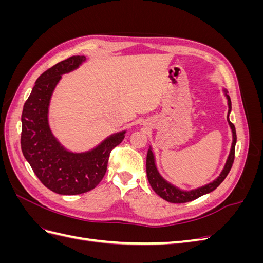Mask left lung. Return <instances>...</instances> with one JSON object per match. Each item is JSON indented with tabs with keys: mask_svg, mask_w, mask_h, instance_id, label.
Here are the masks:
<instances>
[{
	"mask_svg": "<svg viewBox=\"0 0 263 263\" xmlns=\"http://www.w3.org/2000/svg\"><path fill=\"white\" fill-rule=\"evenodd\" d=\"M227 97V101H228V114L230 113V109H232V101H230L229 95L226 94ZM227 121L232 127V130H233V145H232V149H230V154L229 157L227 159V162L225 164V168L224 170L221 171L220 176L213 181L212 183H209V184H206L202 187H198L196 190H192V191H181L179 189H177L176 186L171 185L170 183H168L166 181H164L160 174L158 173L157 168H156V164H155V158H154V154L151 149L148 150V154H147V160H146V171H147V177H148V181L150 183L151 187L155 191V192L162 197L163 200L168 201L170 203H186V202H191V201H194L196 198H198L200 196L204 195V194H208L212 191H214L216 189L220 183L225 180V178L227 177V174L229 173L230 169H232L233 163H234V159H235V146H236V141H237V135H236V128L234 124L229 121V118L227 116Z\"/></svg>",
	"mask_w": 263,
	"mask_h": 263,
	"instance_id": "obj_1",
	"label": "left lung"
}]
</instances>
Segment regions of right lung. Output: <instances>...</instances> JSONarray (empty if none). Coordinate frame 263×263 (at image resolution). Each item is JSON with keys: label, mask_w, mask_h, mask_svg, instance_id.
Returning a JSON list of instances; mask_svg holds the SVG:
<instances>
[{"label": "right lung", "mask_w": 263, "mask_h": 263, "mask_svg": "<svg viewBox=\"0 0 263 263\" xmlns=\"http://www.w3.org/2000/svg\"><path fill=\"white\" fill-rule=\"evenodd\" d=\"M84 60V55H72L46 70L36 80L22 113L23 155L43 184L62 195L82 194L97 186L106 173L110 151L125 137V132L118 133L91 151L72 154L52 136L48 106L54 86L61 74L77 69Z\"/></svg>", "instance_id": "add662e5"}]
</instances>
